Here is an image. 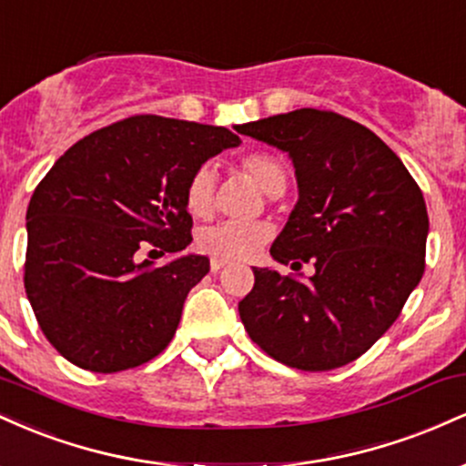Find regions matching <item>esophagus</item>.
<instances>
[{
  "label": "esophagus",
  "mask_w": 466,
  "mask_h": 466,
  "mask_svg": "<svg viewBox=\"0 0 466 466\" xmlns=\"http://www.w3.org/2000/svg\"><path fill=\"white\" fill-rule=\"evenodd\" d=\"M223 267H226V263H221V260H212V263H210L212 274H218V271H221Z\"/></svg>",
  "instance_id": "esophagus-1"
}]
</instances>
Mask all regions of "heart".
Wrapping results in <instances>:
<instances>
[{
    "label": "heart",
    "instance_id": "b5f03b06",
    "mask_svg": "<svg viewBox=\"0 0 466 466\" xmlns=\"http://www.w3.org/2000/svg\"><path fill=\"white\" fill-rule=\"evenodd\" d=\"M240 168L258 186L265 195H282L287 186L285 166L269 153H249L240 159ZM217 177L210 166H201L192 175L186 186V210L195 218H210L215 212ZM269 240V229L260 223L254 226H238V223H221L203 229L197 238V245L203 254L212 256L221 263H237L248 260Z\"/></svg>",
    "mask_w": 466,
    "mask_h": 466
}]
</instances>
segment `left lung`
Returning <instances> with one entry per match:
<instances>
[{
    "label": "left lung",
    "instance_id": "obj_1",
    "mask_svg": "<svg viewBox=\"0 0 466 466\" xmlns=\"http://www.w3.org/2000/svg\"><path fill=\"white\" fill-rule=\"evenodd\" d=\"M289 155L298 203L269 254L315 274L254 269L238 302L245 330L267 355L300 370H333L363 355L425 271V199L397 153L370 129L319 109L238 125Z\"/></svg>",
    "mask_w": 466,
    "mask_h": 466
}]
</instances>
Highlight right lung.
I'll return each mask as SVG.
<instances>
[{"label": "right lung", "mask_w": 466, "mask_h": 466, "mask_svg": "<svg viewBox=\"0 0 466 466\" xmlns=\"http://www.w3.org/2000/svg\"><path fill=\"white\" fill-rule=\"evenodd\" d=\"M240 144L223 127L133 116L56 159L25 212V293L41 330L74 366L120 372L159 355L210 260L192 243L186 186ZM171 256L155 268L141 251Z\"/></svg>", "instance_id": "right-lung-1"}]
</instances>
